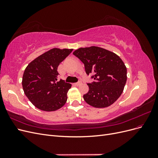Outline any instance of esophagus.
Masks as SVG:
<instances>
[{"instance_id":"1","label":"esophagus","mask_w":158,"mask_h":158,"mask_svg":"<svg viewBox=\"0 0 158 158\" xmlns=\"http://www.w3.org/2000/svg\"><path fill=\"white\" fill-rule=\"evenodd\" d=\"M81 84H82V82H76L74 84L75 85H76V86H79V85H80Z\"/></svg>"}]
</instances>
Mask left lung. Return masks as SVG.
Listing matches in <instances>:
<instances>
[{"mask_svg":"<svg viewBox=\"0 0 158 158\" xmlns=\"http://www.w3.org/2000/svg\"><path fill=\"white\" fill-rule=\"evenodd\" d=\"M73 55L84 64L87 74L92 73L95 82L88 84L84 99L89 106L104 108L115 102L127 82V67L114 52L96 46L81 47Z\"/></svg>","mask_w":158,"mask_h":158,"instance_id":"obj_1","label":"left lung"}]
</instances>
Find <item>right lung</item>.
I'll use <instances>...</instances> for the list:
<instances>
[{
	"instance_id": "obj_1",
	"label": "right lung",
	"mask_w": 158,
	"mask_h": 158,
	"mask_svg": "<svg viewBox=\"0 0 158 158\" xmlns=\"http://www.w3.org/2000/svg\"><path fill=\"white\" fill-rule=\"evenodd\" d=\"M73 49L52 48L37 56L26 68L22 77L25 95L37 109L55 111L64 106L72 84L57 81V69Z\"/></svg>"
}]
</instances>
